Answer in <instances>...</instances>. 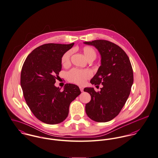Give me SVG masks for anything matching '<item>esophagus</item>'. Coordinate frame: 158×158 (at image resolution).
Segmentation results:
<instances>
[{
  "instance_id": "obj_1",
  "label": "esophagus",
  "mask_w": 158,
  "mask_h": 158,
  "mask_svg": "<svg viewBox=\"0 0 158 158\" xmlns=\"http://www.w3.org/2000/svg\"><path fill=\"white\" fill-rule=\"evenodd\" d=\"M79 88H80V89H81V92H83V91H84V88H83V87H80Z\"/></svg>"
}]
</instances>
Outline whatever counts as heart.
<instances>
[{"label":"heart","instance_id":"b5f03b06","mask_svg":"<svg viewBox=\"0 0 158 158\" xmlns=\"http://www.w3.org/2000/svg\"><path fill=\"white\" fill-rule=\"evenodd\" d=\"M82 51L85 57L88 60L94 59L96 57V51L94 48L90 46H85L82 48ZM72 50H69L63 54L61 58V62L64 66L66 67L70 64V57L72 54ZM92 76L91 71L89 70H80L77 69H73L69 71L67 74L68 80L76 84L82 85L86 81L90 78Z\"/></svg>","mask_w":158,"mask_h":158}]
</instances>
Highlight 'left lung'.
<instances>
[{"instance_id": "1", "label": "left lung", "mask_w": 158, "mask_h": 158, "mask_svg": "<svg viewBox=\"0 0 158 158\" xmlns=\"http://www.w3.org/2000/svg\"><path fill=\"white\" fill-rule=\"evenodd\" d=\"M84 43L94 46L101 54V65L90 82L103 86L98 92L93 88H84L91 96L85 111L93 121L108 122L118 115L130 95L133 83L132 67L127 54L114 43L105 40Z\"/></svg>"}]
</instances>
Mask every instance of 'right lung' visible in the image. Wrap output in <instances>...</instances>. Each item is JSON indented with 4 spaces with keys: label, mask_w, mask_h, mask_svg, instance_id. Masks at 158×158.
I'll return each mask as SVG.
<instances>
[{
    "label": "right lung",
    "mask_w": 158,
    "mask_h": 158,
    "mask_svg": "<svg viewBox=\"0 0 158 158\" xmlns=\"http://www.w3.org/2000/svg\"><path fill=\"white\" fill-rule=\"evenodd\" d=\"M73 45L74 43L42 45L24 62L20 74L23 96L33 114L42 123L63 122L68 116L71 102L81 93L74 84H65L62 91L54 85L62 69V56Z\"/></svg>",
    "instance_id": "add662e5"
}]
</instances>
